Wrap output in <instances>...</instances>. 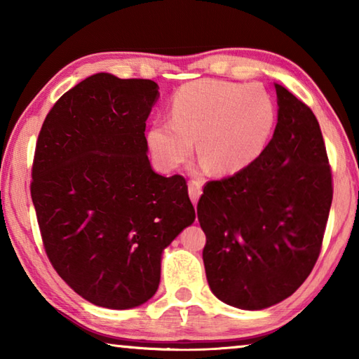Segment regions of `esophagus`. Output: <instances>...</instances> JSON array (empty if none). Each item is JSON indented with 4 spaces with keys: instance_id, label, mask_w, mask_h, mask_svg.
I'll return each instance as SVG.
<instances>
[{
    "instance_id": "esophagus-1",
    "label": "esophagus",
    "mask_w": 359,
    "mask_h": 359,
    "mask_svg": "<svg viewBox=\"0 0 359 359\" xmlns=\"http://www.w3.org/2000/svg\"><path fill=\"white\" fill-rule=\"evenodd\" d=\"M188 194H190V199L193 204L196 205L199 201V196L203 194V184L198 180H190L188 182Z\"/></svg>"
}]
</instances>
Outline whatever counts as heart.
Wrapping results in <instances>:
<instances>
[{"label": "heart", "mask_w": 359, "mask_h": 359, "mask_svg": "<svg viewBox=\"0 0 359 359\" xmlns=\"http://www.w3.org/2000/svg\"><path fill=\"white\" fill-rule=\"evenodd\" d=\"M172 118L151 123L150 151L165 168H175L191 155L199 137V156L215 172L234 174L263 154L276 128L277 109L259 83L199 79L171 98Z\"/></svg>", "instance_id": "obj_1"}]
</instances>
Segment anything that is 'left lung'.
I'll use <instances>...</instances> for the list:
<instances>
[{
	"instance_id": "8db88e82",
	"label": "left lung",
	"mask_w": 359,
	"mask_h": 359,
	"mask_svg": "<svg viewBox=\"0 0 359 359\" xmlns=\"http://www.w3.org/2000/svg\"><path fill=\"white\" fill-rule=\"evenodd\" d=\"M277 126L250 166L212 180L198 203L203 259L218 299L261 311L311 274L332 201V175L313 112L276 83Z\"/></svg>"
}]
</instances>
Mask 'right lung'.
Wrapping results in <instances>:
<instances>
[{
	"instance_id": "right-lung-1",
	"label": "right lung",
	"mask_w": 359,
	"mask_h": 359,
	"mask_svg": "<svg viewBox=\"0 0 359 359\" xmlns=\"http://www.w3.org/2000/svg\"><path fill=\"white\" fill-rule=\"evenodd\" d=\"M149 79L98 72L60 98L42 123L32 199L53 269L83 299L133 309L156 293L163 250L194 222L182 175L150 166Z\"/></svg>"
}]
</instances>
